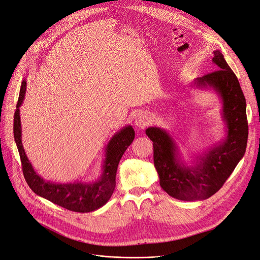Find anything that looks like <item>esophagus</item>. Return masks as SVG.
<instances>
[{"mask_svg": "<svg viewBox=\"0 0 260 260\" xmlns=\"http://www.w3.org/2000/svg\"><path fill=\"white\" fill-rule=\"evenodd\" d=\"M150 123V119L147 114L145 113H139L136 116V120H135V124L138 128H144L145 126H147Z\"/></svg>", "mask_w": 260, "mask_h": 260, "instance_id": "34e87169", "label": "esophagus"}]
</instances>
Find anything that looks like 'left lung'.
<instances>
[{
  "label": "left lung",
  "mask_w": 260,
  "mask_h": 260,
  "mask_svg": "<svg viewBox=\"0 0 260 260\" xmlns=\"http://www.w3.org/2000/svg\"><path fill=\"white\" fill-rule=\"evenodd\" d=\"M218 70L194 80L199 89L212 90L222 101L226 137L185 164L177 144L164 128L151 126L146 135L153 142V162L159 185L171 197L183 201L204 200L216 194L243 158L248 141L246 100L240 82L220 51L214 52Z\"/></svg>",
  "instance_id": "1"
}]
</instances>
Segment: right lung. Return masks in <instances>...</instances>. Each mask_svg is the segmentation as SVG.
Wrapping results in <instances>:
<instances>
[{
    "label": "right lung",
    "mask_w": 260,
    "mask_h": 260,
    "mask_svg": "<svg viewBox=\"0 0 260 260\" xmlns=\"http://www.w3.org/2000/svg\"><path fill=\"white\" fill-rule=\"evenodd\" d=\"M27 88L26 80H22L19 96L14 113L13 134L21 160L22 173L31 190L38 196L66 209L77 212H90L104 206L111 198L116 185V172L124 151L135 139L132 125L118 131L109 141L106 147L103 171L100 178L92 182L58 183L48 181L39 176L30 162L21 142V124L19 107L25 99Z\"/></svg>",
    "instance_id": "add662e5"
}]
</instances>
